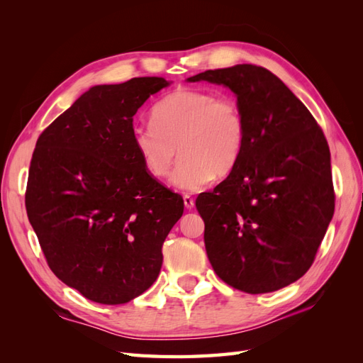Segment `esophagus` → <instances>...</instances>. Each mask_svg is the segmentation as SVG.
<instances>
[{
    "instance_id": "34e87169",
    "label": "esophagus",
    "mask_w": 363,
    "mask_h": 363,
    "mask_svg": "<svg viewBox=\"0 0 363 363\" xmlns=\"http://www.w3.org/2000/svg\"><path fill=\"white\" fill-rule=\"evenodd\" d=\"M183 203H184V207L188 208V211H191V208H194V206H195L194 199H191L189 195H184V196H183Z\"/></svg>"
}]
</instances>
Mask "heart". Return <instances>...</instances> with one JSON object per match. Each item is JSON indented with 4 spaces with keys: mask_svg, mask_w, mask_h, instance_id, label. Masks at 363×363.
I'll list each match as a JSON object with an SVG mask.
<instances>
[{
    "mask_svg": "<svg viewBox=\"0 0 363 363\" xmlns=\"http://www.w3.org/2000/svg\"><path fill=\"white\" fill-rule=\"evenodd\" d=\"M131 144L142 167L167 177L177 151L171 184L184 192L204 189L232 171L245 144V119L233 98L203 89H179L152 108V121L131 128Z\"/></svg>",
    "mask_w": 363,
    "mask_h": 363,
    "instance_id": "heart-1",
    "label": "heart"
}]
</instances>
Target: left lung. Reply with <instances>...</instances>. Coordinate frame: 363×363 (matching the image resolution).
I'll return each instance as SVG.
<instances>
[{
    "label": "left lung",
    "instance_id": "obj_1",
    "mask_svg": "<svg viewBox=\"0 0 363 363\" xmlns=\"http://www.w3.org/2000/svg\"><path fill=\"white\" fill-rule=\"evenodd\" d=\"M228 87L245 119L236 167L200 194L207 257L218 277L247 294L279 291L303 277L335 212L330 150L307 107L256 65L188 79Z\"/></svg>",
    "mask_w": 363,
    "mask_h": 363
}]
</instances>
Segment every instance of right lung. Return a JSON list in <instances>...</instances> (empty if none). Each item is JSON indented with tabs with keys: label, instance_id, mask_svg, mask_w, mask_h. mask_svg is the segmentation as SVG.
I'll return each instance as SVG.
<instances>
[{
	"label": "right lung",
	"instance_id": "1",
	"mask_svg": "<svg viewBox=\"0 0 363 363\" xmlns=\"http://www.w3.org/2000/svg\"><path fill=\"white\" fill-rule=\"evenodd\" d=\"M171 82L139 77L98 84L43 130L26 207L51 271L87 300L124 304L159 277L162 245L183 199L142 167L133 116Z\"/></svg>",
	"mask_w": 363,
	"mask_h": 363
}]
</instances>
